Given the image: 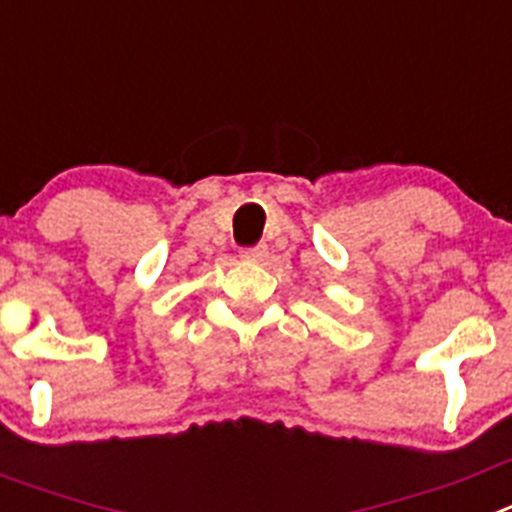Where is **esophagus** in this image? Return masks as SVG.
Returning <instances> with one entry per match:
<instances>
[{"instance_id": "34e87169", "label": "esophagus", "mask_w": 512, "mask_h": 512, "mask_svg": "<svg viewBox=\"0 0 512 512\" xmlns=\"http://www.w3.org/2000/svg\"><path fill=\"white\" fill-rule=\"evenodd\" d=\"M266 256H269V248H266L264 243H259V246H251V248H243L241 251V259H246V261H264Z\"/></svg>"}]
</instances>
